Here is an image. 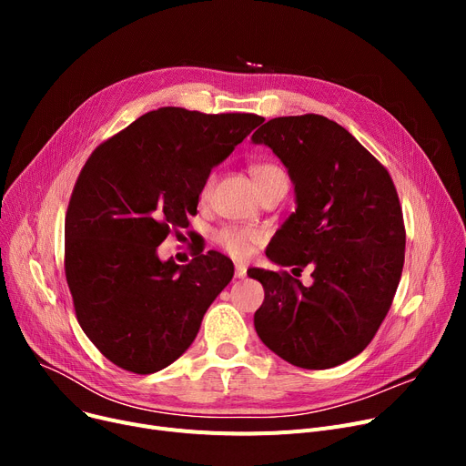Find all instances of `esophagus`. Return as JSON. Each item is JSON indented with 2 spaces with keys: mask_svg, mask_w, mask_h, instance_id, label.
Masks as SVG:
<instances>
[{
  "mask_svg": "<svg viewBox=\"0 0 466 466\" xmlns=\"http://www.w3.org/2000/svg\"><path fill=\"white\" fill-rule=\"evenodd\" d=\"M234 274H236V278H238V279L246 278V276H248V266H246V264H241V262H236V266H234Z\"/></svg>",
  "mask_w": 466,
  "mask_h": 466,
  "instance_id": "esophagus-1",
  "label": "esophagus"
}]
</instances>
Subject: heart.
I'll list each match as a JSON object with an SVG mask.
<instances>
[{
  "label": "heart",
  "mask_w": 466,
  "mask_h": 466,
  "mask_svg": "<svg viewBox=\"0 0 466 466\" xmlns=\"http://www.w3.org/2000/svg\"><path fill=\"white\" fill-rule=\"evenodd\" d=\"M249 174L255 179L258 190H262L270 181H274L278 177H283L285 171L276 162H255V164L249 166ZM211 187H213V176H209L206 179V183L202 185V190H200L202 200L208 198L209 192H211ZM258 239H260V236H258L257 230L234 227V225L223 227V228L215 232L217 246L234 258H246L251 253L253 246Z\"/></svg>",
  "instance_id": "obj_1"
}]
</instances>
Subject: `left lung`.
Listing matches in <instances>:
<instances>
[{"instance_id":"8db88e82","label":"left lung","mask_w":466,"mask_h":466,"mask_svg":"<svg viewBox=\"0 0 466 466\" xmlns=\"http://www.w3.org/2000/svg\"><path fill=\"white\" fill-rule=\"evenodd\" d=\"M287 166L297 211L266 257L302 272L253 268L264 287L255 313L258 338L283 360L325 370L359 355L376 336L402 276L406 230L387 167L323 115L278 116L255 134Z\"/></svg>"}]
</instances>
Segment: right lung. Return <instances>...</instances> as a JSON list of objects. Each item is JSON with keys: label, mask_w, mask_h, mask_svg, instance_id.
I'll return each mask as SVG.
<instances>
[{"label": "right lung", "mask_w": 466, "mask_h": 466, "mask_svg": "<svg viewBox=\"0 0 466 466\" xmlns=\"http://www.w3.org/2000/svg\"><path fill=\"white\" fill-rule=\"evenodd\" d=\"M264 118L160 107L92 151L66 213L64 270L77 321L118 369L153 374L179 359L232 276L217 251L179 266L157 248L188 227L211 167Z\"/></svg>", "instance_id": "obj_1"}]
</instances>
